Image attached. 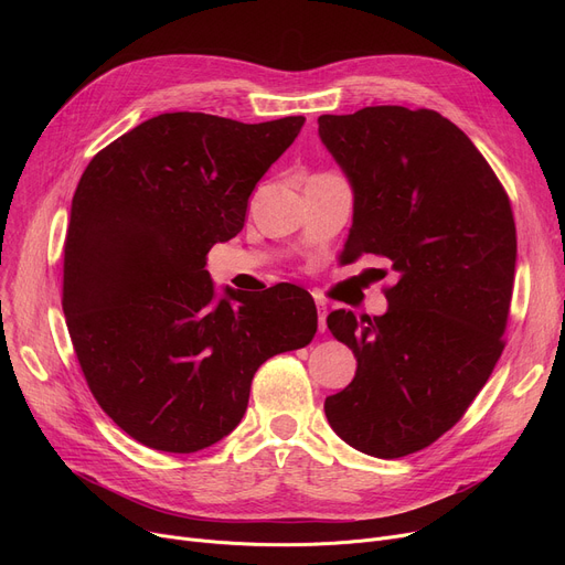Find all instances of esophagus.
Returning <instances> with one entry per match:
<instances>
[{"instance_id": "34e87169", "label": "esophagus", "mask_w": 565, "mask_h": 565, "mask_svg": "<svg viewBox=\"0 0 565 565\" xmlns=\"http://www.w3.org/2000/svg\"><path fill=\"white\" fill-rule=\"evenodd\" d=\"M316 307H318V330L320 332H324V330H328V305H324V302H316Z\"/></svg>"}]
</instances>
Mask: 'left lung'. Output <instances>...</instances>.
I'll use <instances>...</instances> for the list:
<instances>
[{
  "instance_id": "8db88e82",
  "label": "left lung",
  "mask_w": 565,
  "mask_h": 565,
  "mask_svg": "<svg viewBox=\"0 0 565 565\" xmlns=\"http://www.w3.org/2000/svg\"><path fill=\"white\" fill-rule=\"evenodd\" d=\"M318 137L352 188L343 258L375 254L396 277L382 316H328L358 373L324 398V414L352 449L403 458L462 417L503 350L518 258L511 203L479 148L433 109L324 114Z\"/></svg>"
}]
</instances>
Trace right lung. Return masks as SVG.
Here are the masks:
<instances>
[{
  "mask_svg": "<svg viewBox=\"0 0 565 565\" xmlns=\"http://www.w3.org/2000/svg\"><path fill=\"white\" fill-rule=\"evenodd\" d=\"M302 126L305 116L160 114L79 178L64 249L68 332L98 405L148 449L213 447L245 417L258 366L316 337L307 290L217 292L205 270Z\"/></svg>",
  "mask_w": 565,
  "mask_h": 565,
  "instance_id": "obj_1",
  "label": "right lung"
}]
</instances>
